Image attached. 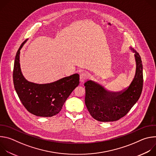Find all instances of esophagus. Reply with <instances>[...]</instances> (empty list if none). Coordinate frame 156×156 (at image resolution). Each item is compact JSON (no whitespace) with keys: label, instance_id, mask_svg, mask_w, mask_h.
<instances>
[{"label":"esophagus","instance_id":"esophagus-1","mask_svg":"<svg viewBox=\"0 0 156 156\" xmlns=\"http://www.w3.org/2000/svg\"><path fill=\"white\" fill-rule=\"evenodd\" d=\"M90 73H88L86 72H82L80 76V80L81 82H84V81L87 80L89 78H90Z\"/></svg>","mask_w":156,"mask_h":156}]
</instances>
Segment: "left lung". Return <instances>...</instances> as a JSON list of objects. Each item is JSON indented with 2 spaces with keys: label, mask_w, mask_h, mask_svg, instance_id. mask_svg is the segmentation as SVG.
Masks as SVG:
<instances>
[{
  "label": "left lung",
  "mask_w": 156,
  "mask_h": 156,
  "mask_svg": "<svg viewBox=\"0 0 156 156\" xmlns=\"http://www.w3.org/2000/svg\"><path fill=\"white\" fill-rule=\"evenodd\" d=\"M136 62V74L128 87L117 93L107 91L93 81L84 83L85 104L91 115L99 122L119 120L130 110L139 99L143 86V64L138 52L133 49Z\"/></svg>",
  "instance_id": "1"
}]
</instances>
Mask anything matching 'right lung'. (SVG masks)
<instances>
[{
	"mask_svg": "<svg viewBox=\"0 0 156 156\" xmlns=\"http://www.w3.org/2000/svg\"><path fill=\"white\" fill-rule=\"evenodd\" d=\"M27 41L21 44L15 56L13 72L14 87L29 112L38 117H51L60 112L66 99L79 85L80 76L74 74L43 84L28 81L22 75L20 66V51Z\"/></svg>",
	"mask_w": 156,
	"mask_h": 156,
	"instance_id": "add662e5",
	"label": "right lung"
}]
</instances>
